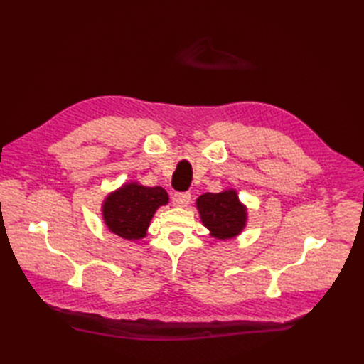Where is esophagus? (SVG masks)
Listing matches in <instances>:
<instances>
[{"mask_svg":"<svg viewBox=\"0 0 364 364\" xmlns=\"http://www.w3.org/2000/svg\"><path fill=\"white\" fill-rule=\"evenodd\" d=\"M189 201H191V194L189 193H175L171 197V203L176 207H185Z\"/></svg>","mask_w":364,"mask_h":364,"instance_id":"obj_1","label":"esophagus"}]
</instances>
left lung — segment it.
I'll list each match as a JSON object with an SVG mask.
<instances>
[{
  "mask_svg": "<svg viewBox=\"0 0 364 364\" xmlns=\"http://www.w3.org/2000/svg\"><path fill=\"white\" fill-rule=\"evenodd\" d=\"M197 207L201 222L212 232V237L219 240L232 238L245 228L246 207L240 203L234 189L219 194H203L197 200Z\"/></svg>",
  "mask_w": 364,
  "mask_h": 364,
  "instance_id": "1",
  "label": "left lung"
}]
</instances>
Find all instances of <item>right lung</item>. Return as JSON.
I'll return each instance as SVG.
<instances>
[{
	"label": "right lung",
	"instance_id": "1",
	"mask_svg": "<svg viewBox=\"0 0 364 364\" xmlns=\"http://www.w3.org/2000/svg\"><path fill=\"white\" fill-rule=\"evenodd\" d=\"M168 203L161 186L127 183L103 201V220L114 234L124 240H139L146 235L149 222L160 205Z\"/></svg>",
	"mask_w": 364,
	"mask_h": 364
}]
</instances>
